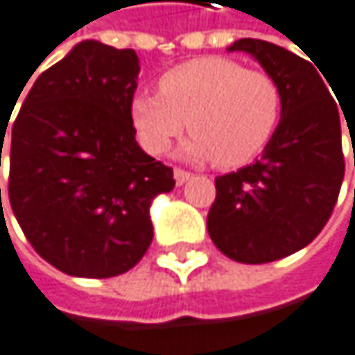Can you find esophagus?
Wrapping results in <instances>:
<instances>
[{"label":"esophagus","mask_w":355,"mask_h":355,"mask_svg":"<svg viewBox=\"0 0 355 355\" xmlns=\"http://www.w3.org/2000/svg\"><path fill=\"white\" fill-rule=\"evenodd\" d=\"M191 172H187V170H183V168H174V181H176V185H185L189 179H191Z\"/></svg>","instance_id":"34e87169"}]
</instances>
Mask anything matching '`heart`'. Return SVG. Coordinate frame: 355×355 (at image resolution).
<instances>
[{
  "mask_svg": "<svg viewBox=\"0 0 355 355\" xmlns=\"http://www.w3.org/2000/svg\"><path fill=\"white\" fill-rule=\"evenodd\" d=\"M282 88L273 75L225 56H204L166 71L159 92L143 90L130 103L141 145L166 153L189 125L185 155L236 168L259 157L280 128Z\"/></svg>",
  "mask_w": 355,
  "mask_h": 355,
  "instance_id": "obj_1",
  "label": "heart"
}]
</instances>
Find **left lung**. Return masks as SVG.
Listing matches in <instances>:
<instances>
[{"label": "left lung", "mask_w": 355, "mask_h": 355, "mask_svg": "<svg viewBox=\"0 0 355 355\" xmlns=\"http://www.w3.org/2000/svg\"><path fill=\"white\" fill-rule=\"evenodd\" d=\"M227 50L259 60L284 96L280 128L261 159L214 179L206 220L225 257L261 265L305 248L331 218L345 174L341 105L313 64L286 48L244 37Z\"/></svg>", "instance_id": "8db88e82"}]
</instances>
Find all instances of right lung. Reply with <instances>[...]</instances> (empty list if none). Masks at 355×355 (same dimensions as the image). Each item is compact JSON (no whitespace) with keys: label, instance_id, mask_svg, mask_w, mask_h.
Masks as SVG:
<instances>
[{"label":"right lung","instance_id":"1","mask_svg":"<svg viewBox=\"0 0 355 355\" xmlns=\"http://www.w3.org/2000/svg\"><path fill=\"white\" fill-rule=\"evenodd\" d=\"M139 71L135 50L86 40L40 75L10 125V206L35 252L69 275L132 269L153 240V198L174 187L172 168L135 139Z\"/></svg>","mask_w":355,"mask_h":355}]
</instances>
